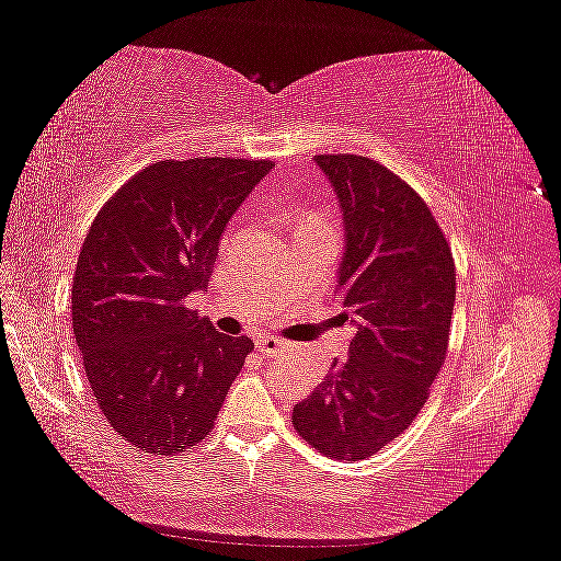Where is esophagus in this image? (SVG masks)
I'll return each instance as SVG.
<instances>
[{"label": "esophagus", "mask_w": 561, "mask_h": 561, "mask_svg": "<svg viewBox=\"0 0 561 561\" xmlns=\"http://www.w3.org/2000/svg\"><path fill=\"white\" fill-rule=\"evenodd\" d=\"M287 348V344H284V341H279L277 336H260L257 339V351L262 356H277L279 351H284Z\"/></svg>", "instance_id": "1"}]
</instances>
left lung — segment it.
<instances>
[{
	"instance_id": "8db88e82",
	"label": "left lung",
	"mask_w": 561,
	"mask_h": 561,
	"mask_svg": "<svg viewBox=\"0 0 561 561\" xmlns=\"http://www.w3.org/2000/svg\"><path fill=\"white\" fill-rule=\"evenodd\" d=\"M314 160L344 217L334 294L356 334L291 423L329 458L364 460L428 398L448 354L455 262L428 205L391 170L348 153Z\"/></svg>"
}]
</instances>
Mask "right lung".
Instances as JSON below:
<instances>
[{
  "label": "right lung",
  "instance_id": "1",
  "mask_svg": "<svg viewBox=\"0 0 561 561\" xmlns=\"http://www.w3.org/2000/svg\"><path fill=\"white\" fill-rule=\"evenodd\" d=\"M272 160H160L101 207L71 289L73 336L91 391L121 438L153 455L207 438L254 348L187 307L217 244Z\"/></svg>",
  "mask_w": 561,
  "mask_h": 561
}]
</instances>
